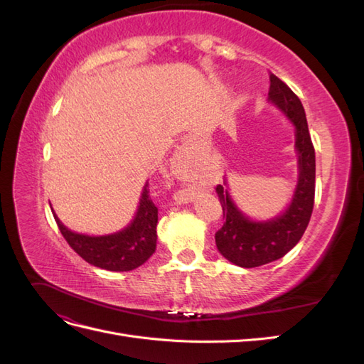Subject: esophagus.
Instances as JSON below:
<instances>
[{"label":"esophagus","mask_w":364,"mask_h":364,"mask_svg":"<svg viewBox=\"0 0 364 364\" xmlns=\"http://www.w3.org/2000/svg\"><path fill=\"white\" fill-rule=\"evenodd\" d=\"M188 162H190V147H186V146H183L182 149H181V153H179V167L182 168H186V165H188ZM190 199V194H185L183 197H182V200H188Z\"/></svg>","instance_id":"34e87169"}]
</instances>
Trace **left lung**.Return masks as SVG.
Wrapping results in <instances>:
<instances>
[{"mask_svg": "<svg viewBox=\"0 0 364 364\" xmlns=\"http://www.w3.org/2000/svg\"><path fill=\"white\" fill-rule=\"evenodd\" d=\"M269 79V100L277 105L296 127L299 181L287 211L266 223L246 218L230 200L223 185L215 186L225 220L223 226L215 232L217 249L228 261L246 269L264 266L290 252L302 238L314 206L316 155L304 106L299 97L277 75L270 73Z\"/></svg>", "mask_w": 364, "mask_h": 364, "instance_id": "left-lung-1", "label": "left lung"}]
</instances>
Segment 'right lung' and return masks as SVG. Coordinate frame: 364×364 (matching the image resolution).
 Masks as SVG:
<instances>
[{"label":"right lung","instance_id":"obj_1","mask_svg":"<svg viewBox=\"0 0 364 364\" xmlns=\"http://www.w3.org/2000/svg\"><path fill=\"white\" fill-rule=\"evenodd\" d=\"M54 220L71 249L86 262L105 270H134L144 264L156 249L158 208L150 197L149 183L142 190L135 220L121 232L105 237L82 235L65 228L56 214Z\"/></svg>","mask_w":364,"mask_h":364}]
</instances>
